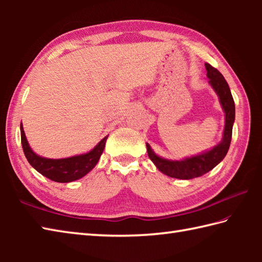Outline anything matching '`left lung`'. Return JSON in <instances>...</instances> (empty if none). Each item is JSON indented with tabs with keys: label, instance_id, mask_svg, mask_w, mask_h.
<instances>
[{
	"label": "left lung",
	"instance_id": "left-lung-1",
	"mask_svg": "<svg viewBox=\"0 0 262 262\" xmlns=\"http://www.w3.org/2000/svg\"><path fill=\"white\" fill-rule=\"evenodd\" d=\"M205 68L207 71L209 84L214 89L217 97H219L222 109L225 114V125L222 141L214 147L207 149V151L182 160H169L160 157L153 151L149 144L146 143L148 158L151 159L159 171L165 176L176 178V179L189 180L207 173L210 170H213L221 161H223L230 148L233 124H234L235 120L234 100H233L230 86L227 84L224 76L207 63L205 64Z\"/></svg>",
	"mask_w": 262,
	"mask_h": 262
}]
</instances>
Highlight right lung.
Returning <instances> with one entry per match:
<instances>
[{"mask_svg":"<svg viewBox=\"0 0 262 262\" xmlns=\"http://www.w3.org/2000/svg\"><path fill=\"white\" fill-rule=\"evenodd\" d=\"M21 144L28 162L39 173L55 182H72L79 180L88 174L99 162V159L105 146L108 136L102 138L91 151L74 155L65 159H48L40 157L32 151L24 130L22 122L20 124Z\"/></svg>","mask_w":262,"mask_h":262,"instance_id":"obj_1","label":"right lung"}]
</instances>
